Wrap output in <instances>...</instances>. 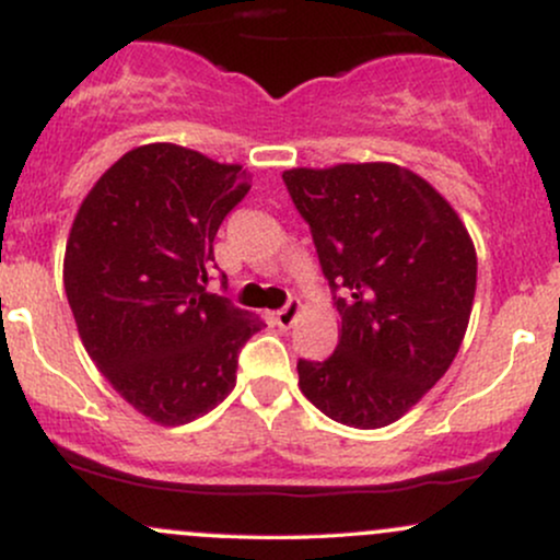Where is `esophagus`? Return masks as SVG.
<instances>
[{"instance_id":"1","label":"esophagus","mask_w":560,"mask_h":560,"mask_svg":"<svg viewBox=\"0 0 560 560\" xmlns=\"http://www.w3.org/2000/svg\"><path fill=\"white\" fill-rule=\"evenodd\" d=\"M300 311H302L300 300H289V305L281 307V311H276V324H279L281 329H289V326H292L294 320H298Z\"/></svg>"}]
</instances>
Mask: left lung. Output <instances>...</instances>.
<instances>
[{"mask_svg":"<svg viewBox=\"0 0 560 560\" xmlns=\"http://www.w3.org/2000/svg\"><path fill=\"white\" fill-rule=\"evenodd\" d=\"M339 313L329 361H300V389L355 429L402 419L445 376L477 292V249L453 205L395 163L289 168Z\"/></svg>","mask_w":560,"mask_h":560,"instance_id":"left-lung-1","label":"left lung"}]
</instances>
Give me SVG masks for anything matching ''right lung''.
Returning <instances> with one entry per match:
<instances>
[{
	"instance_id": "add662e5",
	"label": "right lung",
	"mask_w": 560,
	"mask_h": 560,
	"mask_svg": "<svg viewBox=\"0 0 560 560\" xmlns=\"http://www.w3.org/2000/svg\"><path fill=\"white\" fill-rule=\"evenodd\" d=\"M249 191L240 163L171 141L133 147L70 226L62 281L89 358L137 413L182 427L236 384L262 318L205 292L213 240Z\"/></svg>"
}]
</instances>
